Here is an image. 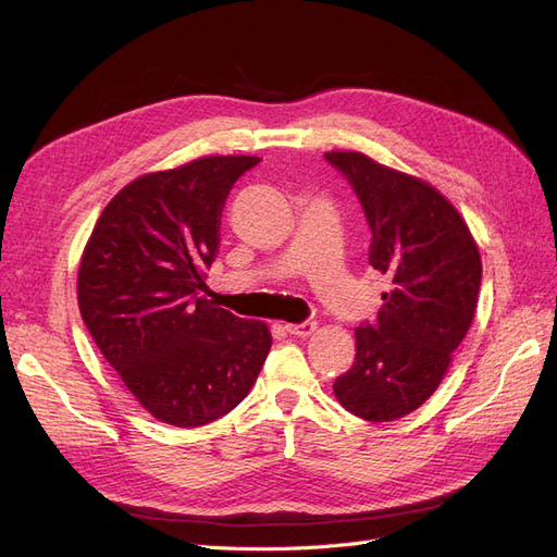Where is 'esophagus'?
<instances>
[{"instance_id": "esophagus-1", "label": "esophagus", "mask_w": 557, "mask_h": 557, "mask_svg": "<svg viewBox=\"0 0 557 557\" xmlns=\"http://www.w3.org/2000/svg\"><path fill=\"white\" fill-rule=\"evenodd\" d=\"M313 330H315V323H311V320H305V323L285 325V332L293 334V336H309V334H313Z\"/></svg>"}]
</instances>
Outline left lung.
<instances>
[{"instance_id":"left-lung-1","label":"left lung","mask_w":557,"mask_h":557,"mask_svg":"<svg viewBox=\"0 0 557 557\" xmlns=\"http://www.w3.org/2000/svg\"><path fill=\"white\" fill-rule=\"evenodd\" d=\"M325 160L364 211L369 264L393 283L374 323L356 327V362L334 381V395L352 416L387 423L442 383L476 311L481 256L460 213L430 183L350 150Z\"/></svg>"}]
</instances>
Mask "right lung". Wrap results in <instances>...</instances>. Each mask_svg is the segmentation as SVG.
<instances>
[{"instance_id":"right-lung-1","label":"right lung","mask_w":557,"mask_h":557,"mask_svg":"<svg viewBox=\"0 0 557 557\" xmlns=\"http://www.w3.org/2000/svg\"><path fill=\"white\" fill-rule=\"evenodd\" d=\"M260 158H199L117 193L78 269V309L95 344L141 407L199 428L248 395L272 348L260 320L205 299L225 199Z\"/></svg>"}]
</instances>
